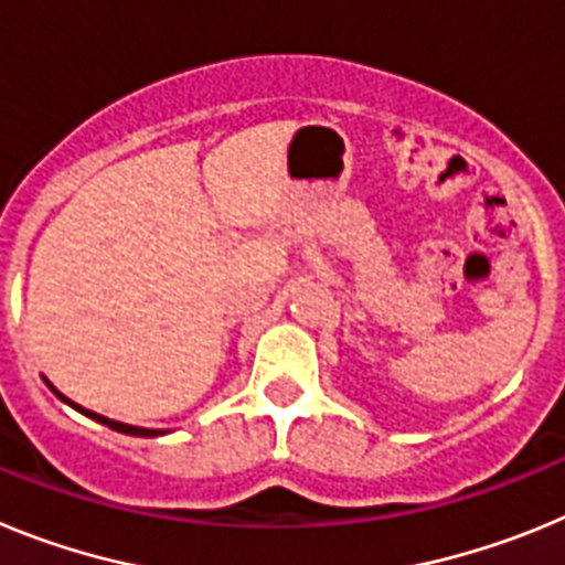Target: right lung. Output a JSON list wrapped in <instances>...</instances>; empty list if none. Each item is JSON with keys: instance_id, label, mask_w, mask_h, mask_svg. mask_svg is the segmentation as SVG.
<instances>
[{"instance_id": "add662e5", "label": "right lung", "mask_w": 565, "mask_h": 565, "mask_svg": "<svg viewBox=\"0 0 565 565\" xmlns=\"http://www.w3.org/2000/svg\"><path fill=\"white\" fill-rule=\"evenodd\" d=\"M50 391L56 393L58 398H62V402H67L70 407H76L78 413H84V416H89L93 418V422H98V424H107L109 430H115V433H124V436H141V438H152V436H161L163 430H143V427H132V424H121V422H109V418H104V416H98V413H93V411H84V407H78V404H73L70 402V398H64L62 393L56 391V387H53V384H50Z\"/></svg>"}]
</instances>
